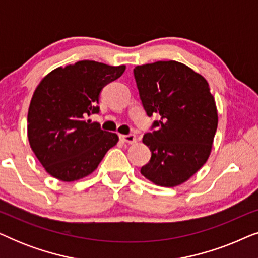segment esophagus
<instances>
[{"instance_id":"34e87169","label":"esophagus","mask_w":258,"mask_h":258,"mask_svg":"<svg viewBox=\"0 0 258 258\" xmlns=\"http://www.w3.org/2000/svg\"><path fill=\"white\" fill-rule=\"evenodd\" d=\"M119 139H121L122 142H126L129 144H134L136 143V136L133 135V134H130V135H119Z\"/></svg>"}]
</instances>
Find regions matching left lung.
<instances>
[{"mask_svg": "<svg viewBox=\"0 0 258 258\" xmlns=\"http://www.w3.org/2000/svg\"><path fill=\"white\" fill-rule=\"evenodd\" d=\"M148 116H160L143 136L151 158L141 174L156 185L176 186L195 175L213 148L218 116L209 84L176 61H158L134 69Z\"/></svg>", "mask_w": 258, "mask_h": 258, "instance_id": "1", "label": "left lung"}]
</instances>
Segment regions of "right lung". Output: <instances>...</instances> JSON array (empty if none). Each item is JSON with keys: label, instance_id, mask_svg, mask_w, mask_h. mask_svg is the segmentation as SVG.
<instances>
[{"label": "right lung", "instance_id": "obj_1", "mask_svg": "<svg viewBox=\"0 0 258 258\" xmlns=\"http://www.w3.org/2000/svg\"><path fill=\"white\" fill-rule=\"evenodd\" d=\"M112 67L79 61L56 68L36 87L28 110V140L52 177L73 182L90 175L118 136L90 123L97 114L100 93L124 73Z\"/></svg>", "mask_w": 258, "mask_h": 258}]
</instances>
